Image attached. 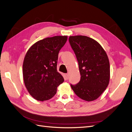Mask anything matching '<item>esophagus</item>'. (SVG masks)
<instances>
[{
    "label": "esophagus",
    "instance_id": "1",
    "mask_svg": "<svg viewBox=\"0 0 132 132\" xmlns=\"http://www.w3.org/2000/svg\"><path fill=\"white\" fill-rule=\"evenodd\" d=\"M64 77H65V80H68V78H69V75L68 74H65Z\"/></svg>",
    "mask_w": 132,
    "mask_h": 132
}]
</instances>
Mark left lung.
I'll list each match as a JSON object with an SVG mask.
<instances>
[{"mask_svg":"<svg viewBox=\"0 0 132 132\" xmlns=\"http://www.w3.org/2000/svg\"><path fill=\"white\" fill-rule=\"evenodd\" d=\"M69 42L78 62L80 80L71 89L79 97L87 101L97 99L109 84V60L102 46L85 36H70Z\"/></svg>","mask_w":132,"mask_h":132,"instance_id":"left-lung-1","label":"left lung"}]
</instances>
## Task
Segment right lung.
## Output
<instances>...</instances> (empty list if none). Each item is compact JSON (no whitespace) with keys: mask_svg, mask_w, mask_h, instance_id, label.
Here are the masks:
<instances>
[{"mask_svg":"<svg viewBox=\"0 0 132 132\" xmlns=\"http://www.w3.org/2000/svg\"><path fill=\"white\" fill-rule=\"evenodd\" d=\"M66 36L48 37L36 42L28 50L22 67L23 81L29 94L38 101L53 97L64 78L57 69L59 51Z\"/></svg>","mask_w":132,"mask_h":132,"instance_id":"right-lung-1","label":"right lung"}]
</instances>
